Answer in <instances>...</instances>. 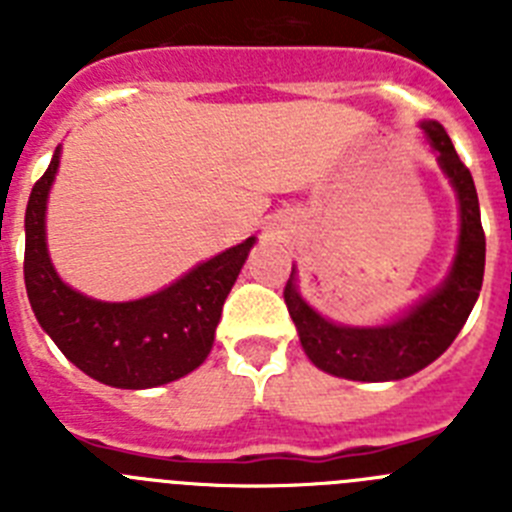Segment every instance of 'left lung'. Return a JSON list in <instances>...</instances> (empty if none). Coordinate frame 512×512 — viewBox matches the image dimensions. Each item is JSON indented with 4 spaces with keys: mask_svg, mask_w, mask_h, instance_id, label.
<instances>
[{
    "mask_svg": "<svg viewBox=\"0 0 512 512\" xmlns=\"http://www.w3.org/2000/svg\"><path fill=\"white\" fill-rule=\"evenodd\" d=\"M423 130L438 151L441 169L459 194L461 235L454 269L449 279L410 315L382 328H343L312 310L297 295L292 279L284 287V302L300 333V343L310 361L323 372L359 382H390L410 377L436 361L454 343L467 323L469 312L485 277V230L479 220V200L474 179L456 153L443 125L428 120Z\"/></svg>",
    "mask_w": 512,
    "mask_h": 512,
    "instance_id": "left-lung-1",
    "label": "left lung"
}]
</instances>
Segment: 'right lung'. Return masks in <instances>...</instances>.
<instances>
[{
  "label": "right lung",
  "mask_w": 512,
  "mask_h": 512,
  "mask_svg": "<svg viewBox=\"0 0 512 512\" xmlns=\"http://www.w3.org/2000/svg\"><path fill=\"white\" fill-rule=\"evenodd\" d=\"M56 169L58 148L35 182L25 212V287L45 333L81 372L122 390L158 387L197 369L210 354L223 302L253 238L151 297L89 300L58 279L45 248V200Z\"/></svg>",
  "instance_id": "add662e5"
}]
</instances>
